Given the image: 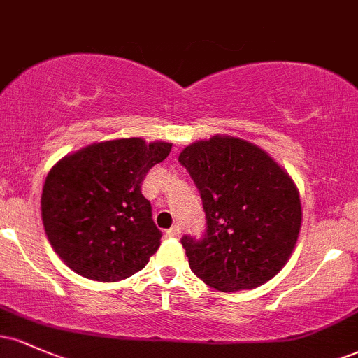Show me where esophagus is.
I'll use <instances>...</instances> for the list:
<instances>
[{
	"label": "esophagus",
	"instance_id": "34e87169",
	"mask_svg": "<svg viewBox=\"0 0 358 358\" xmlns=\"http://www.w3.org/2000/svg\"><path fill=\"white\" fill-rule=\"evenodd\" d=\"M180 234H182V229H180L178 225H173V227L168 229V231H166L168 237H180Z\"/></svg>",
	"mask_w": 358,
	"mask_h": 358
}]
</instances>
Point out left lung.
Here are the masks:
<instances>
[{"label":"left lung","mask_w":358,"mask_h":358,"mask_svg":"<svg viewBox=\"0 0 358 358\" xmlns=\"http://www.w3.org/2000/svg\"><path fill=\"white\" fill-rule=\"evenodd\" d=\"M202 196L207 232L182 239L188 264L205 285L252 289L286 266L301 231L296 183L273 156L245 139L215 134L178 156Z\"/></svg>","instance_id":"left-lung-1"}]
</instances>
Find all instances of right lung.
<instances>
[{"mask_svg":"<svg viewBox=\"0 0 358 358\" xmlns=\"http://www.w3.org/2000/svg\"><path fill=\"white\" fill-rule=\"evenodd\" d=\"M171 143L121 138L92 143L59 159L42 192L47 239L65 266L114 282L141 271L162 244L141 182Z\"/></svg>","mask_w":358,"mask_h":358,"instance_id":"1","label":"right lung"}]
</instances>
